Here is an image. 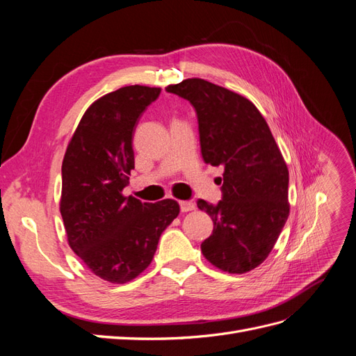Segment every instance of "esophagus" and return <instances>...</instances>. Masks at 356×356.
Returning <instances> with one entry per match:
<instances>
[{
  "mask_svg": "<svg viewBox=\"0 0 356 356\" xmlns=\"http://www.w3.org/2000/svg\"><path fill=\"white\" fill-rule=\"evenodd\" d=\"M179 208H181V212H190L196 208V204L193 203L191 200H181L179 202Z\"/></svg>",
  "mask_w": 356,
  "mask_h": 356,
  "instance_id": "34e87169",
  "label": "esophagus"
}]
</instances>
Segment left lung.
<instances>
[{
	"label": "left lung",
	"mask_w": 356,
	"mask_h": 356,
	"mask_svg": "<svg viewBox=\"0 0 356 356\" xmlns=\"http://www.w3.org/2000/svg\"><path fill=\"white\" fill-rule=\"evenodd\" d=\"M166 90L195 106L204 163L224 168L222 199L217 204L197 202L213 221L202 254L222 272H250L270 254L289 215L281 149L245 96L202 79L182 80Z\"/></svg>",
	"instance_id": "obj_1"
}]
</instances>
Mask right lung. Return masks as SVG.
Returning <instances> with one entry per match:
<instances>
[{
  "instance_id": "add662e5",
  "label": "right lung",
  "mask_w": 356,
  "mask_h": 356,
  "mask_svg": "<svg viewBox=\"0 0 356 356\" xmlns=\"http://www.w3.org/2000/svg\"><path fill=\"white\" fill-rule=\"evenodd\" d=\"M160 88L126 86L95 101L62 161L60 215L71 250L101 279L126 284L152 263L160 234L179 213L172 199L123 196L135 168V126Z\"/></svg>"
}]
</instances>
